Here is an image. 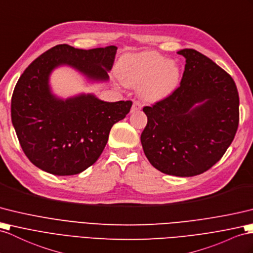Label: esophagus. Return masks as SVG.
Returning a JSON list of instances; mask_svg holds the SVG:
<instances>
[{"mask_svg":"<svg viewBox=\"0 0 253 253\" xmlns=\"http://www.w3.org/2000/svg\"><path fill=\"white\" fill-rule=\"evenodd\" d=\"M141 104L138 101H134L133 103V106H132V112H137V110L141 109Z\"/></svg>","mask_w":253,"mask_h":253,"instance_id":"1","label":"esophagus"}]
</instances>
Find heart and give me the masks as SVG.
Returning <instances> with one entry per match:
<instances>
[{
  "mask_svg": "<svg viewBox=\"0 0 253 253\" xmlns=\"http://www.w3.org/2000/svg\"><path fill=\"white\" fill-rule=\"evenodd\" d=\"M118 73L123 84H141L140 95L151 102L170 95L180 80L177 63L156 51L125 55L119 62Z\"/></svg>",
  "mask_w": 253,
  "mask_h": 253,
  "instance_id": "1",
  "label": "heart"
}]
</instances>
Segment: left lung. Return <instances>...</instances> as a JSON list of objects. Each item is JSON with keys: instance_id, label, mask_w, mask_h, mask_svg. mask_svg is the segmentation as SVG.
<instances>
[{"instance_id": "8db88e82", "label": "left lung", "mask_w": 253, "mask_h": 253, "mask_svg": "<svg viewBox=\"0 0 253 253\" xmlns=\"http://www.w3.org/2000/svg\"><path fill=\"white\" fill-rule=\"evenodd\" d=\"M178 54L186 58L180 85L143 108L148 121L140 141L153 168L191 177L211 169L232 144L239 123V96L230 74L206 55L194 49Z\"/></svg>"}]
</instances>
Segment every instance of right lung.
<instances>
[{"label": "right lung", "mask_w": 253, "mask_h": 253, "mask_svg": "<svg viewBox=\"0 0 253 253\" xmlns=\"http://www.w3.org/2000/svg\"><path fill=\"white\" fill-rule=\"evenodd\" d=\"M116 46L76 49L57 45L41 54L18 79L11 96V122L28 159L58 176L82 173L105 148L110 128L130 113L132 101L104 102L94 95L63 101L51 94L48 78L67 64L95 80H107Z\"/></svg>", "instance_id": "obj_1"}]
</instances>
